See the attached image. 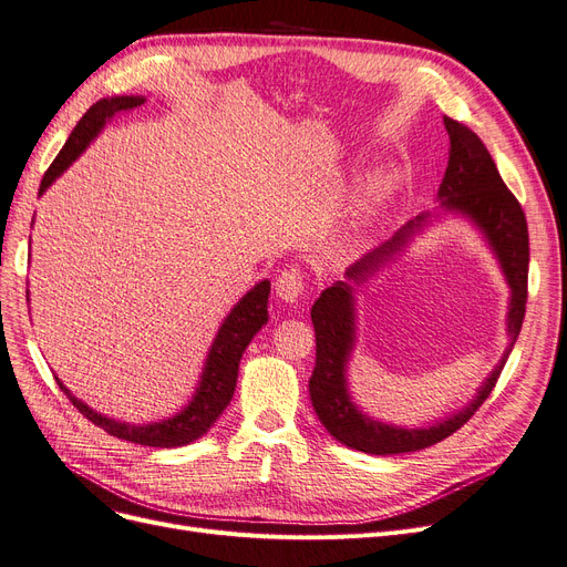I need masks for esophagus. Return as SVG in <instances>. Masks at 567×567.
I'll return each mask as SVG.
<instances>
[{
	"label": "esophagus",
	"mask_w": 567,
	"mask_h": 567,
	"mask_svg": "<svg viewBox=\"0 0 567 567\" xmlns=\"http://www.w3.org/2000/svg\"><path fill=\"white\" fill-rule=\"evenodd\" d=\"M305 288H307V281H305V275L300 269L290 267V269H284L277 284H275V290L279 300L288 302V305H296L302 296H305Z\"/></svg>",
	"instance_id": "esophagus-1"
}]
</instances>
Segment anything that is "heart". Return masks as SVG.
<instances>
[{
	"label": "heart",
	"mask_w": 567,
	"mask_h": 567,
	"mask_svg": "<svg viewBox=\"0 0 567 567\" xmlns=\"http://www.w3.org/2000/svg\"><path fill=\"white\" fill-rule=\"evenodd\" d=\"M398 190V178L393 174H379L372 176L365 186L360 188V193L353 199L351 207V218L360 225L368 223L374 216H379V212L389 205L391 197Z\"/></svg>",
	"instance_id": "1"
}]
</instances>
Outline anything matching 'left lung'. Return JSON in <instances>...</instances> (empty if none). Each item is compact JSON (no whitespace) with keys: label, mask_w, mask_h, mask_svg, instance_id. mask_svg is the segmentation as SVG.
Here are the masks:
<instances>
[{"label":"left lung","mask_w":567,"mask_h":567,"mask_svg":"<svg viewBox=\"0 0 567 567\" xmlns=\"http://www.w3.org/2000/svg\"><path fill=\"white\" fill-rule=\"evenodd\" d=\"M444 127L449 132L451 148L449 165L437 190L440 209L446 214H461L477 225L493 248L497 262H501L505 279L512 288L507 311L509 347L488 379L482 383L474 400L463 406L461 412L437 421L435 425L400 427L362 414L347 389V362L355 344V300L351 284L368 281L374 271L398 256L410 244V239L425 228L430 214L416 216L400 233H395L393 239L353 262L347 269V279L351 284H332L311 307V323L316 330V365L309 379V395L316 416H319V421L337 442L374 456L410 454V451L433 446L444 437L454 435L463 423H467L470 416L491 395L526 316L530 258L526 214L512 190L505 186L501 174H497L493 157L477 134L446 116Z\"/></svg>","instance_id":"8db88e82"}]
</instances>
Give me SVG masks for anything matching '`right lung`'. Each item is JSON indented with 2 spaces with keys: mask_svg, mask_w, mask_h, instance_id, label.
Listing matches in <instances>:
<instances>
[{
  "mask_svg": "<svg viewBox=\"0 0 567 567\" xmlns=\"http://www.w3.org/2000/svg\"><path fill=\"white\" fill-rule=\"evenodd\" d=\"M142 104H144V97H140V95H121V97L100 100L90 106L83 113V118L76 123L74 132L70 134V140L64 142L62 151L58 153L49 172L43 174L39 195L47 193V188L53 184V181L76 161V157L85 151V146L102 132L106 121H111L116 113L132 111ZM267 298H269V281L265 279L248 290L246 296L233 307V311L225 316V321L220 323L218 334L209 349L205 370H202L193 400L172 419L157 421V423H144V425L116 421V419L97 414L95 410H90L85 402H81L76 395H72V391L66 389L64 383L55 377L58 386L87 421H93L97 427H102L104 433H109L113 437L142 444V446H161V449L186 446V444L199 440L202 435H207V430L216 423V419L223 414L225 406L230 404V400L235 395V386H237L241 353L246 351L254 334L269 319Z\"/></svg>",
  "mask_w": 567,
  "mask_h": 567,
  "instance_id": "add662e5",
  "label": "right lung"
}]
</instances>
